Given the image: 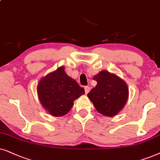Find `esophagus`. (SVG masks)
Instances as JSON below:
<instances>
[{
  "instance_id": "esophagus-1",
  "label": "esophagus",
  "mask_w": 160,
  "mask_h": 160,
  "mask_svg": "<svg viewBox=\"0 0 160 160\" xmlns=\"http://www.w3.org/2000/svg\"><path fill=\"white\" fill-rule=\"evenodd\" d=\"M90 90H91V88H90V87H89V86L85 87V92H86V94L89 92V91H90Z\"/></svg>"
}]
</instances>
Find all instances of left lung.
I'll return each instance as SVG.
<instances>
[{"instance_id":"8db88e82","label":"left lung","mask_w":160,"mask_h":160,"mask_svg":"<svg viewBox=\"0 0 160 160\" xmlns=\"http://www.w3.org/2000/svg\"><path fill=\"white\" fill-rule=\"evenodd\" d=\"M97 82L88 93L96 109L105 116H116L126 105L129 88L126 82L116 74L102 70L93 76Z\"/></svg>"}]
</instances>
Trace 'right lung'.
I'll return each mask as SVG.
<instances>
[{"label":"right lung","mask_w":160,"mask_h":160,"mask_svg":"<svg viewBox=\"0 0 160 160\" xmlns=\"http://www.w3.org/2000/svg\"><path fill=\"white\" fill-rule=\"evenodd\" d=\"M39 102L52 116H63L69 112L74 101L85 93L84 89L68 76L61 67L42 78L37 86Z\"/></svg>","instance_id":"right-lung-1"}]
</instances>
